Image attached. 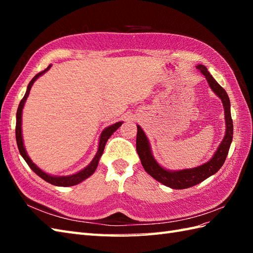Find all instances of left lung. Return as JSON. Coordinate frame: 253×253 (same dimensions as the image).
I'll use <instances>...</instances> for the list:
<instances>
[{
	"label": "left lung",
	"mask_w": 253,
	"mask_h": 253,
	"mask_svg": "<svg viewBox=\"0 0 253 253\" xmlns=\"http://www.w3.org/2000/svg\"><path fill=\"white\" fill-rule=\"evenodd\" d=\"M197 68L206 76L211 89L219 96V98H221L225 111V122H226V133H225L223 141L219 144L215 154L213 155V158L210 160L208 163L201 166H198L196 169H182L178 171H169L164 169L163 168H161L157 163V161L153 159L148 139L146 135H144L143 130L141 129V127L137 126L138 131L136 149L139 158H140L143 169H146L147 173L150 176H152L155 180L160 181L161 184H163L169 188H173V189H185V188L192 187L195 185H198L199 182L203 181L204 179H207L208 177L215 174L216 171L222 168L225 160H226L230 143H232L233 140L234 126L232 115H230V102L226 91H225L221 85L216 83V80L210 75L207 67H204L203 65H198Z\"/></svg>",
	"instance_id": "8db88e82"
}]
</instances>
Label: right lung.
I'll return each mask as SVG.
<instances>
[{"label":"right lung","mask_w":253,"mask_h":253,"mask_svg":"<svg viewBox=\"0 0 253 253\" xmlns=\"http://www.w3.org/2000/svg\"><path fill=\"white\" fill-rule=\"evenodd\" d=\"M50 67H51V65L47 66V68H45L44 71H42L39 74H37L36 76L31 79V82L28 84V88H27V91H26V93L24 95V98L21 99V101H20V103L18 105L17 114H16V129H15L16 141H17V147H18V150H19V152L21 154V157L24 158V160L26 161V163L29 165V168L32 170H34L38 176H40L42 179H44L45 181L50 182V184L54 185V186H61V187L75 186V185L79 184V182H82L83 180H84L85 178H88L89 176H91V175L94 173V170L96 169V166H98V164H99V160L101 158V155H102V153H103V151H104V147H105V143L107 141V139H109L112 136L113 132H114L116 129H118V128H120V126L122 125L123 123L120 122V123L113 124L112 126L105 128V129L103 130V132L101 133L100 143H99V150H98V152H96V155L94 157V159L92 160V162H91L87 166V168L84 169L83 170L78 171L77 174H74V175H71V176L55 177V176H51L49 174H46V173H44V171H42L39 168H37V166L34 163H32V161L29 159L28 155H27L26 150L24 148L23 137H21V112H23L24 104H25L27 98H28L29 92H30V89H31V85L34 84L35 80L39 76H41L42 74H44Z\"/></svg>","instance_id":"obj_1"}]
</instances>
